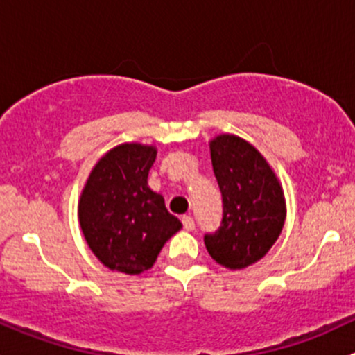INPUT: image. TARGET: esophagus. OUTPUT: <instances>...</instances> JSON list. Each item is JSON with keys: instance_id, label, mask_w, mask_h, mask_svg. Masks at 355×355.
<instances>
[{"instance_id": "34e87169", "label": "esophagus", "mask_w": 355, "mask_h": 355, "mask_svg": "<svg viewBox=\"0 0 355 355\" xmlns=\"http://www.w3.org/2000/svg\"><path fill=\"white\" fill-rule=\"evenodd\" d=\"M182 223H184V227L187 231H192L193 227H196V223H193L192 216H184V218H182Z\"/></svg>"}]
</instances>
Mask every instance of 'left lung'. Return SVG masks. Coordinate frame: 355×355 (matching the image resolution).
Listing matches in <instances>:
<instances>
[{
    "instance_id": "1",
    "label": "left lung",
    "mask_w": 355,
    "mask_h": 355,
    "mask_svg": "<svg viewBox=\"0 0 355 355\" xmlns=\"http://www.w3.org/2000/svg\"><path fill=\"white\" fill-rule=\"evenodd\" d=\"M209 148L223 219L204 243L219 266L240 270L259 262L277 241L286 221L284 192L267 159L241 137L221 134Z\"/></svg>"
}]
</instances>
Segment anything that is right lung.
<instances>
[{"mask_svg": "<svg viewBox=\"0 0 355 355\" xmlns=\"http://www.w3.org/2000/svg\"><path fill=\"white\" fill-rule=\"evenodd\" d=\"M156 148L124 143L93 166L78 204L85 240L110 270L134 275L148 270L182 223L165 199L148 187Z\"/></svg>", "mask_w": 355, "mask_h": 355, "instance_id": "1", "label": "right lung"}]
</instances>
